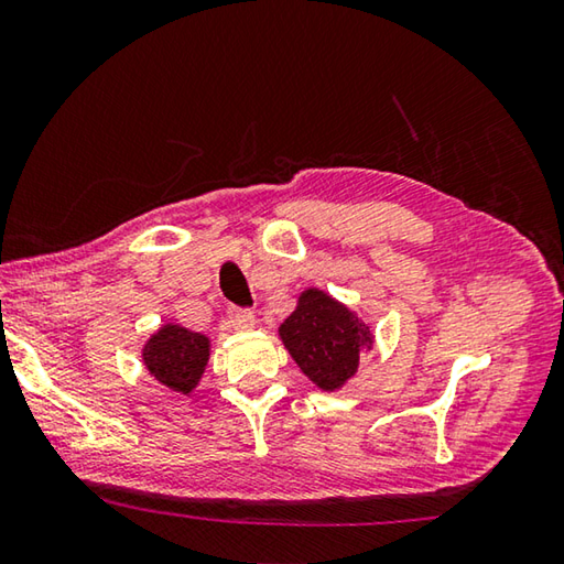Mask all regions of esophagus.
<instances>
[{"mask_svg": "<svg viewBox=\"0 0 564 564\" xmlns=\"http://www.w3.org/2000/svg\"><path fill=\"white\" fill-rule=\"evenodd\" d=\"M229 325L234 330H251L256 325V317L251 311H241V308H234L229 311Z\"/></svg>", "mask_w": 564, "mask_h": 564, "instance_id": "34e87169", "label": "esophagus"}]
</instances>
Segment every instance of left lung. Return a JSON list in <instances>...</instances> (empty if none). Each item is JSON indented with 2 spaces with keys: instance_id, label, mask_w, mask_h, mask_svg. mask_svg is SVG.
Wrapping results in <instances>:
<instances>
[{
  "instance_id": "obj_1",
  "label": "left lung",
  "mask_w": 564,
  "mask_h": 564,
  "mask_svg": "<svg viewBox=\"0 0 564 564\" xmlns=\"http://www.w3.org/2000/svg\"><path fill=\"white\" fill-rule=\"evenodd\" d=\"M279 335L295 365L323 392H335L355 377L362 350L372 347L370 327L347 305L317 289L301 293Z\"/></svg>"
}]
</instances>
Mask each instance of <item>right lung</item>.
I'll return each instance as SVG.
<instances>
[{"label": "right lung", "mask_w": 564, "mask_h": 564, "mask_svg": "<svg viewBox=\"0 0 564 564\" xmlns=\"http://www.w3.org/2000/svg\"><path fill=\"white\" fill-rule=\"evenodd\" d=\"M209 360V337L165 323L142 347V362L160 384L189 394L199 384Z\"/></svg>", "instance_id": "1"}]
</instances>
